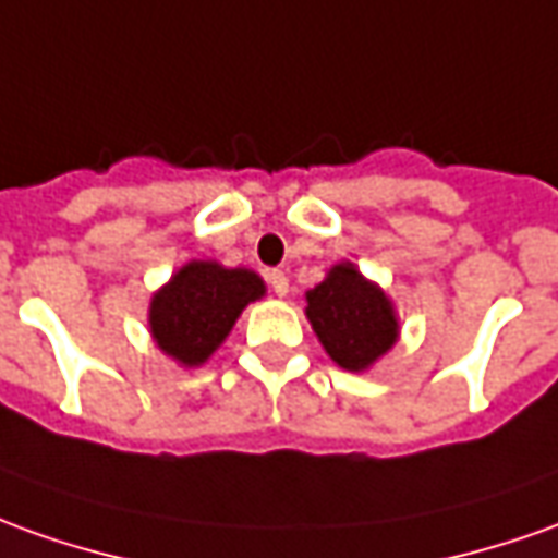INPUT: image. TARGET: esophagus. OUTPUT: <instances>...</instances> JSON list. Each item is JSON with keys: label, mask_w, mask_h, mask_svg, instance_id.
<instances>
[{"label": "esophagus", "mask_w": 558, "mask_h": 558, "mask_svg": "<svg viewBox=\"0 0 558 558\" xmlns=\"http://www.w3.org/2000/svg\"><path fill=\"white\" fill-rule=\"evenodd\" d=\"M267 282H270V291L276 294V298H286L288 294V276L282 270H270V276H267Z\"/></svg>", "instance_id": "obj_1"}]
</instances>
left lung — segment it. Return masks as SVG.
I'll use <instances>...</instances> for the list:
<instances>
[{"instance_id":"left-lung-1","label":"left lung","mask_w":558,"mask_h":558,"mask_svg":"<svg viewBox=\"0 0 558 558\" xmlns=\"http://www.w3.org/2000/svg\"><path fill=\"white\" fill-rule=\"evenodd\" d=\"M306 316L328 355L345 371H364L398 340L389 298L352 264H337L328 279L306 291Z\"/></svg>"}]
</instances>
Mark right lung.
I'll list each match as a JSON object with an SVG mask.
<instances>
[{"mask_svg":"<svg viewBox=\"0 0 558 558\" xmlns=\"http://www.w3.org/2000/svg\"><path fill=\"white\" fill-rule=\"evenodd\" d=\"M264 294L252 270H225L213 260H191L151 301V333L172 359L194 367L213 355L242 310Z\"/></svg>","mask_w":558,"mask_h":558,"instance_id":"right-lung-1","label":"right lung"}]
</instances>
